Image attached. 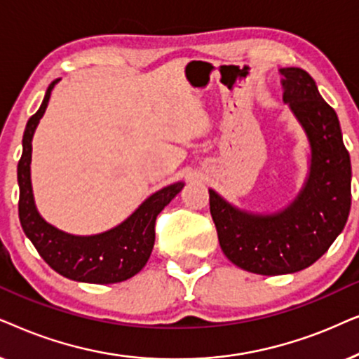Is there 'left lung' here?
Returning <instances> with one entry per match:
<instances>
[{
    "label": "left lung",
    "instance_id": "8db88e82",
    "mask_svg": "<svg viewBox=\"0 0 359 359\" xmlns=\"http://www.w3.org/2000/svg\"><path fill=\"white\" fill-rule=\"evenodd\" d=\"M284 103L310 146L304 187L287 207L252 213L210 189V213L222 251L233 264L262 276L292 274L322 257L345 228L351 207V161L338 116L299 67L280 69Z\"/></svg>",
    "mask_w": 359,
    "mask_h": 359
}]
</instances>
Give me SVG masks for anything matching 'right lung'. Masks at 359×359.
I'll return each instance as SVG.
<instances>
[{
    "mask_svg": "<svg viewBox=\"0 0 359 359\" xmlns=\"http://www.w3.org/2000/svg\"><path fill=\"white\" fill-rule=\"evenodd\" d=\"M57 82L59 80L49 85L41 108L29 118L24 130L22 156L18 164L19 222L42 259L60 276L88 284L121 283L146 266L154 248L157 215L185 184L175 182L157 190L124 222L98 235H70L47 223L36 208L31 184V157L32 137Z\"/></svg>",
    "mask_w": 359,
    "mask_h": 359,
    "instance_id": "add662e5",
    "label": "right lung"
}]
</instances>
